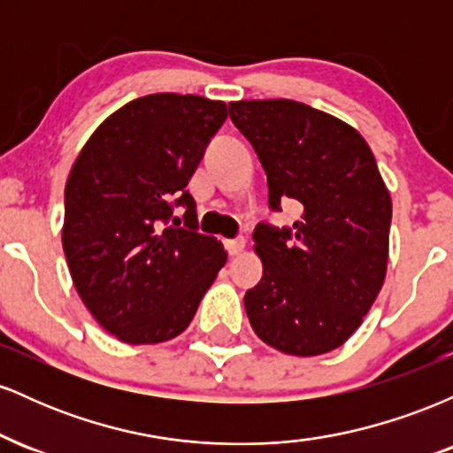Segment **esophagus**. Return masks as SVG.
Masks as SVG:
<instances>
[{"mask_svg": "<svg viewBox=\"0 0 453 453\" xmlns=\"http://www.w3.org/2000/svg\"><path fill=\"white\" fill-rule=\"evenodd\" d=\"M244 247H247V242H244V238H234V241H226V249L230 256H241L244 251Z\"/></svg>", "mask_w": 453, "mask_h": 453, "instance_id": "1", "label": "esophagus"}]
</instances>
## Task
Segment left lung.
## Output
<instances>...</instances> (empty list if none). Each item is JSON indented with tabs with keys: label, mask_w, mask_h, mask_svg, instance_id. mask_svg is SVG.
<instances>
[{
	"label": "left lung",
	"mask_w": 453,
	"mask_h": 453,
	"mask_svg": "<svg viewBox=\"0 0 453 453\" xmlns=\"http://www.w3.org/2000/svg\"><path fill=\"white\" fill-rule=\"evenodd\" d=\"M230 119L262 161L270 206H303L292 230L253 232L264 273L244 294L251 327L288 356L336 349L388 273L392 197L375 155L356 127L303 102H230Z\"/></svg>",
	"instance_id": "obj_1"
}]
</instances>
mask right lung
I'll use <instances>...</instances> for the list:
<instances>
[{
	"mask_svg": "<svg viewBox=\"0 0 453 453\" xmlns=\"http://www.w3.org/2000/svg\"><path fill=\"white\" fill-rule=\"evenodd\" d=\"M226 117V102L202 96L138 97L104 119L72 164L67 268L97 324L127 345L179 336L226 266L223 244L194 230L185 189ZM173 196L188 206L187 228L165 227Z\"/></svg>",
	"mask_w": 453,
	"mask_h": 453,
	"instance_id": "add662e5",
	"label": "right lung"
}]
</instances>
